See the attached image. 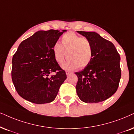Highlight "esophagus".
Here are the masks:
<instances>
[{"instance_id": "34e87169", "label": "esophagus", "mask_w": 134, "mask_h": 134, "mask_svg": "<svg viewBox=\"0 0 134 134\" xmlns=\"http://www.w3.org/2000/svg\"><path fill=\"white\" fill-rule=\"evenodd\" d=\"M65 74H66V75H67V76H69V75H70V74H72V72H70V71H66V72H65Z\"/></svg>"}]
</instances>
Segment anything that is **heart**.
<instances>
[{
	"mask_svg": "<svg viewBox=\"0 0 134 134\" xmlns=\"http://www.w3.org/2000/svg\"><path fill=\"white\" fill-rule=\"evenodd\" d=\"M52 53L57 63L63 62L65 55L67 61L62 64L65 70L85 68L91 63L93 57L92 44L88 38L74 33H67L61 38V44L56 42L52 46Z\"/></svg>",
	"mask_w": 134,
	"mask_h": 134,
	"instance_id": "1",
	"label": "heart"
}]
</instances>
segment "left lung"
<instances>
[{
	"instance_id": "obj_1",
	"label": "left lung",
	"mask_w": 134,
	"mask_h": 134,
	"mask_svg": "<svg viewBox=\"0 0 134 134\" xmlns=\"http://www.w3.org/2000/svg\"><path fill=\"white\" fill-rule=\"evenodd\" d=\"M77 33L90 40L93 51L91 63L75 73L78 77L77 95L85 103L101 102L118 88L121 77V57L114 45L96 32Z\"/></svg>"
}]
</instances>
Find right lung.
<instances>
[{
  "label": "right lung",
  "mask_w": 134,
  "mask_h": 134,
  "mask_svg": "<svg viewBox=\"0 0 134 134\" xmlns=\"http://www.w3.org/2000/svg\"><path fill=\"white\" fill-rule=\"evenodd\" d=\"M66 30L38 31L21 42L12 58V79L18 94L35 104L53 101L67 79L52 46ZM55 72L51 76L50 74Z\"/></svg>",
  "instance_id": "1"
}]
</instances>
